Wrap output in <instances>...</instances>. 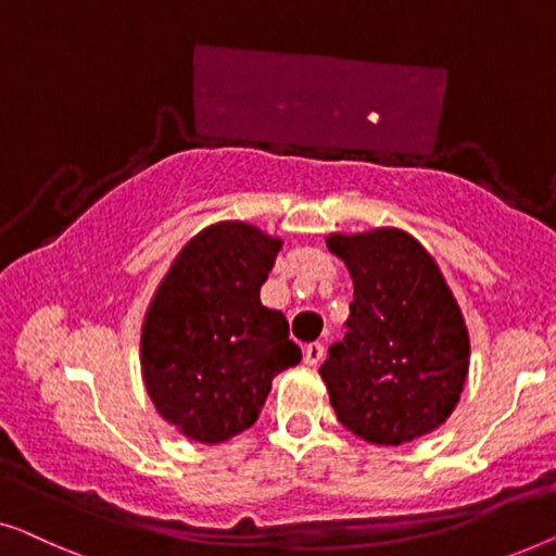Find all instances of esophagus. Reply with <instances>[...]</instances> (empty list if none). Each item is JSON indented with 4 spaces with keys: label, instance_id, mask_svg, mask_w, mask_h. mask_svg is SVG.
Returning <instances> with one entry per match:
<instances>
[{
    "label": "esophagus",
    "instance_id": "obj_1",
    "mask_svg": "<svg viewBox=\"0 0 556 556\" xmlns=\"http://www.w3.org/2000/svg\"><path fill=\"white\" fill-rule=\"evenodd\" d=\"M323 357H325V345H323V342H309V345L304 348V363H307V365L323 363Z\"/></svg>",
    "mask_w": 556,
    "mask_h": 556
}]
</instances>
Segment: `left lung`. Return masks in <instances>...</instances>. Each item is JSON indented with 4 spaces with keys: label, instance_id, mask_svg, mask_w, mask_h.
Listing matches in <instances>:
<instances>
[{
    "label": "left lung",
    "instance_id": "1",
    "mask_svg": "<svg viewBox=\"0 0 556 556\" xmlns=\"http://www.w3.org/2000/svg\"><path fill=\"white\" fill-rule=\"evenodd\" d=\"M353 277L348 332L319 367L338 420L375 445L443 426L468 375L471 342L445 277L408 231L330 233Z\"/></svg>",
    "mask_w": 556,
    "mask_h": 556
}]
</instances>
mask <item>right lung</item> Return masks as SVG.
I'll use <instances>...</instances> for the list:
<instances>
[{"instance_id":"add662e5","label":"right lung","mask_w":556,"mask_h":556,"mask_svg":"<svg viewBox=\"0 0 556 556\" xmlns=\"http://www.w3.org/2000/svg\"><path fill=\"white\" fill-rule=\"evenodd\" d=\"M281 239L244 222L199 231L161 279L140 327L148 395L178 433L224 443L260 418L271 380L302 359L287 317L264 307Z\"/></svg>"}]
</instances>
